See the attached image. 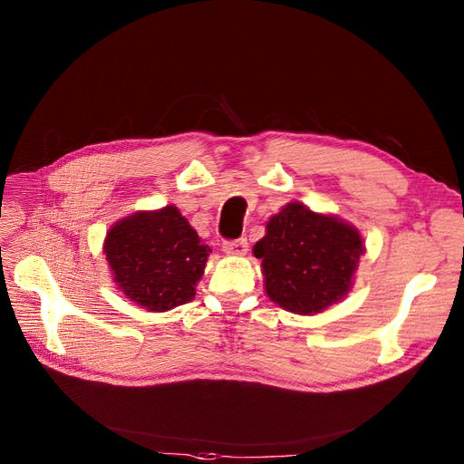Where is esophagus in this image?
<instances>
[{
    "label": "esophagus",
    "mask_w": 464,
    "mask_h": 464,
    "mask_svg": "<svg viewBox=\"0 0 464 464\" xmlns=\"http://www.w3.org/2000/svg\"><path fill=\"white\" fill-rule=\"evenodd\" d=\"M224 252L227 256H245L248 252V240L246 238L226 240L224 242Z\"/></svg>",
    "instance_id": "1"
}]
</instances>
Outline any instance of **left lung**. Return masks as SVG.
I'll return each mask as SVG.
<instances>
[{
  "instance_id": "1",
  "label": "left lung",
  "mask_w": 464,
  "mask_h": 464,
  "mask_svg": "<svg viewBox=\"0 0 464 464\" xmlns=\"http://www.w3.org/2000/svg\"><path fill=\"white\" fill-rule=\"evenodd\" d=\"M362 252L353 226L312 212L299 201L275 214L254 246L266 295L284 310L303 315L318 314L346 297Z\"/></svg>"
}]
</instances>
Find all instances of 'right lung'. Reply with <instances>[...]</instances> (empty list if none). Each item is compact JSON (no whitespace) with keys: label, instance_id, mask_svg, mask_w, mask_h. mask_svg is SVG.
Wrapping results in <instances>:
<instances>
[{"label":"right lung","instance_id":"right-lung-1","mask_svg":"<svg viewBox=\"0 0 464 464\" xmlns=\"http://www.w3.org/2000/svg\"><path fill=\"white\" fill-rule=\"evenodd\" d=\"M103 252L121 294L149 312H165L195 297L210 248L180 210L167 205L120 219Z\"/></svg>","mask_w":464,"mask_h":464}]
</instances>
